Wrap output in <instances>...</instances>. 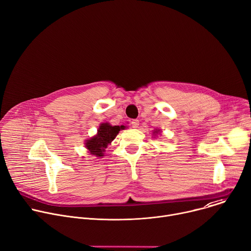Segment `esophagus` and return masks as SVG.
Here are the masks:
<instances>
[{"mask_svg": "<svg viewBox=\"0 0 251 251\" xmlns=\"http://www.w3.org/2000/svg\"><path fill=\"white\" fill-rule=\"evenodd\" d=\"M131 126H132L133 128H138V126H139V120H136V119L132 120V121H131Z\"/></svg>", "mask_w": 251, "mask_h": 251, "instance_id": "34e87169", "label": "esophagus"}]
</instances>
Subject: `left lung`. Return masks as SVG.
I'll return each instance as SVG.
<instances>
[{
    "label": "left lung",
    "mask_w": 251,
    "mask_h": 251,
    "mask_svg": "<svg viewBox=\"0 0 251 251\" xmlns=\"http://www.w3.org/2000/svg\"><path fill=\"white\" fill-rule=\"evenodd\" d=\"M155 132H156V133H157V132H159V130H156V131H155Z\"/></svg>",
    "instance_id": "1"
}]
</instances>
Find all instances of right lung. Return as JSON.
Masks as SVG:
<instances>
[{
  "label": "right lung",
  "instance_id": "add662e5",
  "mask_svg": "<svg viewBox=\"0 0 251 251\" xmlns=\"http://www.w3.org/2000/svg\"><path fill=\"white\" fill-rule=\"evenodd\" d=\"M125 126H112L109 123H103L100 125L98 129V133L93 138L90 140H87L86 147L90 151L91 154L96 156H103V152L105 151V148H107L108 144L111 143L119 131L121 129H124Z\"/></svg>",
  "mask_w": 251,
  "mask_h": 251
}]
</instances>
